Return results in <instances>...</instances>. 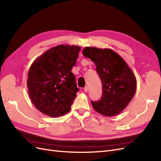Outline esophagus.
<instances>
[{
	"label": "esophagus",
	"mask_w": 161,
	"mask_h": 161,
	"mask_svg": "<svg viewBox=\"0 0 161 161\" xmlns=\"http://www.w3.org/2000/svg\"><path fill=\"white\" fill-rule=\"evenodd\" d=\"M88 90H89V88H88V86H86L85 88H84V91L85 92H86L87 91H88Z\"/></svg>",
	"instance_id": "esophagus-1"
}]
</instances>
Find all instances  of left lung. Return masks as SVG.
<instances>
[{"instance_id": "8db88e82", "label": "left lung", "mask_w": 161, "mask_h": 161, "mask_svg": "<svg viewBox=\"0 0 161 161\" xmlns=\"http://www.w3.org/2000/svg\"><path fill=\"white\" fill-rule=\"evenodd\" d=\"M82 54L95 64L103 86L101 98L91 101L92 106L105 116L119 114L135 95L136 79L134 72L123 58L111 49L86 47Z\"/></svg>"}]
</instances>
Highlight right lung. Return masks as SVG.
<instances>
[{"mask_svg":"<svg viewBox=\"0 0 161 161\" xmlns=\"http://www.w3.org/2000/svg\"><path fill=\"white\" fill-rule=\"evenodd\" d=\"M80 50V46H57L33 62L28 72V92L42 114L56 118L70 111L79 91L71 70Z\"/></svg>","mask_w":161,"mask_h":161,"instance_id":"add662e5","label":"right lung"}]
</instances>
